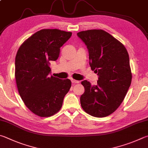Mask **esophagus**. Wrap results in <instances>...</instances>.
Returning <instances> with one entry per match:
<instances>
[{
	"instance_id": "esophagus-1",
	"label": "esophagus",
	"mask_w": 148,
	"mask_h": 148,
	"mask_svg": "<svg viewBox=\"0 0 148 148\" xmlns=\"http://www.w3.org/2000/svg\"><path fill=\"white\" fill-rule=\"evenodd\" d=\"M71 82H72V83H79V81H78V80H76V79H72Z\"/></svg>"
}]
</instances>
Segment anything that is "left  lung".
I'll list each match as a JSON object with an SVG mask.
<instances>
[{
    "instance_id": "obj_1",
    "label": "left lung",
    "mask_w": 148,
    "mask_h": 148,
    "mask_svg": "<svg viewBox=\"0 0 148 148\" xmlns=\"http://www.w3.org/2000/svg\"><path fill=\"white\" fill-rule=\"evenodd\" d=\"M77 36L87 46L91 70L97 73V85L82 82L83 109L92 116L106 117L118 109L130 87V58L122 43L103 29H89Z\"/></svg>"
}]
</instances>
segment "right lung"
<instances>
[{"label":"right lung","mask_w":148,"mask_h":148,"mask_svg":"<svg viewBox=\"0 0 148 148\" xmlns=\"http://www.w3.org/2000/svg\"><path fill=\"white\" fill-rule=\"evenodd\" d=\"M72 36L58 29H41L21 45L15 57V76L26 106L37 116L48 117L60 111L71 87L69 79L50 76V62Z\"/></svg>","instance_id":"1"}]
</instances>
